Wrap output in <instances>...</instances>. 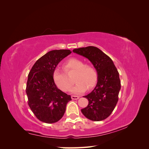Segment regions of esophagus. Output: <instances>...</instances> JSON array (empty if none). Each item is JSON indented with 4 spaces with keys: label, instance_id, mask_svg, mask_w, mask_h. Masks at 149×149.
<instances>
[{
    "label": "esophagus",
    "instance_id": "1",
    "mask_svg": "<svg viewBox=\"0 0 149 149\" xmlns=\"http://www.w3.org/2000/svg\"><path fill=\"white\" fill-rule=\"evenodd\" d=\"M79 98V96H71V99L73 100H78Z\"/></svg>",
    "mask_w": 149,
    "mask_h": 149
}]
</instances>
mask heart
<instances>
[{"mask_svg": "<svg viewBox=\"0 0 149 149\" xmlns=\"http://www.w3.org/2000/svg\"><path fill=\"white\" fill-rule=\"evenodd\" d=\"M64 69L68 74L76 73L74 80L76 83L71 89L73 94H81L86 89H91L95 86L97 80V71L94 66L90 64H84V61L71 58L65 63ZM53 78L57 87L63 91H68L71 87L73 82L65 71L56 69L53 71Z\"/></svg>", "mask_w": 149, "mask_h": 149, "instance_id": "heart-1", "label": "heart"}]
</instances>
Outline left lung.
Here are the masks:
<instances>
[{
  "label": "left lung",
  "instance_id": "8db88e82",
  "mask_svg": "<svg viewBox=\"0 0 149 149\" xmlns=\"http://www.w3.org/2000/svg\"><path fill=\"white\" fill-rule=\"evenodd\" d=\"M73 52L92 63L97 73V82L93 91L85 96L88 105L81 109L86 118L93 121L109 117L118 101L120 81L118 71L112 60L100 49L89 46L74 49Z\"/></svg>",
  "mask_w": 149,
  "mask_h": 149
}]
</instances>
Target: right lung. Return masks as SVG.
I'll use <instances>...</instances> for the list:
<instances>
[{"label":"right lung","instance_id":"right-lung-1","mask_svg":"<svg viewBox=\"0 0 149 149\" xmlns=\"http://www.w3.org/2000/svg\"><path fill=\"white\" fill-rule=\"evenodd\" d=\"M71 53L70 49L48 52L35 62L28 76L26 93L31 111L40 121L56 123L63 116L71 96L58 89L53 78L59 63Z\"/></svg>","mask_w":149,"mask_h":149}]
</instances>
